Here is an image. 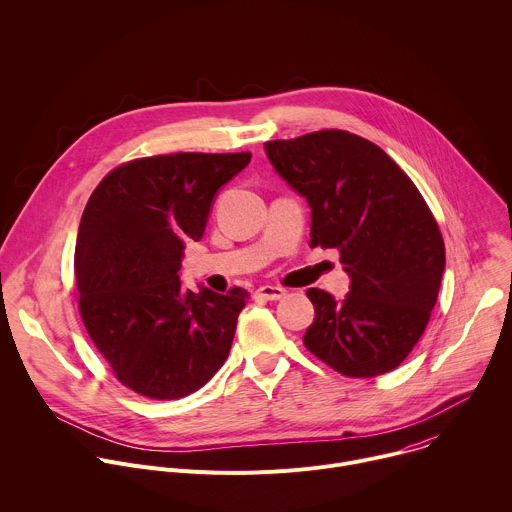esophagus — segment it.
I'll use <instances>...</instances> for the list:
<instances>
[{"mask_svg": "<svg viewBox=\"0 0 512 512\" xmlns=\"http://www.w3.org/2000/svg\"><path fill=\"white\" fill-rule=\"evenodd\" d=\"M285 295V289L283 287H275V285H263L255 291V297L257 299H265V301H277Z\"/></svg>", "mask_w": 512, "mask_h": 512, "instance_id": "obj_1", "label": "esophagus"}]
</instances>
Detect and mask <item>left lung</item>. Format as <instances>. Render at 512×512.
Wrapping results in <instances>:
<instances>
[{
  "instance_id": "obj_1",
  "label": "left lung",
  "mask_w": 512,
  "mask_h": 512,
  "mask_svg": "<svg viewBox=\"0 0 512 512\" xmlns=\"http://www.w3.org/2000/svg\"><path fill=\"white\" fill-rule=\"evenodd\" d=\"M277 173L311 207V247L337 249L352 277L335 301L311 287L305 348L348 378L396 370L422 337L446 263L438 223L404 170L348 130L265 142Z\"/></svg>"
}]
</instances>
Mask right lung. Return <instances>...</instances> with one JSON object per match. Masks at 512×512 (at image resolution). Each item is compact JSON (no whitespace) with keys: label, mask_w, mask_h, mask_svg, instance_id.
I'll return each instance as SVG.
<instances>
[{"label":"right lung","mask_w":512,"mask_h":512,"mask_svg":"<svg viewBox=\"0 0 512 512\" xmlns=\"http://www.w3.org/2000/svg\"><path fill=\"white\" fill-rule=\"evenodd\" d=\"M251 152H173L128 160L84 209L74 275L78 309L116 380L150 400H179L225 364L249 299L185 289L183 249L205 235L215 193Z\"/></svg>","instance_id":"right-lung-1"}]
</instances>
